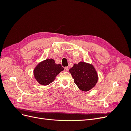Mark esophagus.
<instances>
[{"instance_id": "obj_1", "label": "esophagus", "mask_w": 131, "mask_h": 131, "mask_svg": "<svg viewBox=\"0 0 131 131\" xmlns=\"http://www.w3.org/2000/svg\"><path fill=\"white\" fill-rule=\"evenodd\" d=\"M68 69H69V67H65V68H64V70L66 71V72H67V71L68 70Z\"/></svg>"}]
</instances>
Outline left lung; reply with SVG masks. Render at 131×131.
Returning <instances> with one entry per match:
<instances>
[{
  "label": "left lung",
  "instance_id": "1",
  "mask_svg": "<svg viewBox=\"0 0 131 131\" xmlns=\"http://www.w3.org/2000/svg\"><path fill=\"white\" fill-rule=\"evenodd\" d=\"M69 72L74 79V82L82 91H88L96 85L98 75L92 65L84 62L74 64Z\"/></svg>",
  "mask_w": 131,
  "mask_h": 131
}]
</instances>
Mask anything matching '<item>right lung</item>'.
Returning <instances> with one entry per match:
<instances>
[{
    "mask_svg": "<svg viewBox=\"0 0 131 131\" xmlns=\"http://www.w3.org/2000/svg\"><path fill=\"white\" fill-rule=\"evenodd\" d=\"M64 70L60 64L55 63L53 59H46L39 63L34 70V78L39 84L47 85L52 82L57 75Z\"/></svg>",
    "mask_w": 131,
    "mask_h": 131,
    "instance_id": "1",
    "label": "right lung"
}]
</instances>
